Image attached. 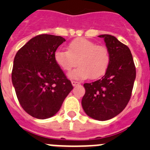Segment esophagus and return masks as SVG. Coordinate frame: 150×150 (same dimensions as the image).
<instances>
[{
    "instance_id": "esophagus-1",
    "label": "esophagus",
    "mask_w": 150,
    "mask_h": 150,
    "mask_svg": "<svg viewBox=\"0 0 150 150\" xmlns=\"http://www.w3.org/2000/svg\"><path fill=\"white\" fill-rule=\"evenodd\" d=\"M71 83H72L73 86H77V85H79V82L74 81V80H73V81H71Z\"/></svg>"
}]
</instances>
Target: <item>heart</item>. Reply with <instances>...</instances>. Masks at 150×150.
<instances>
[{
	"mask_svg": "<svg viewBox=\"0 0 150 150\" xmlns=\"http://www.w3.org/2000/svg\"><path fill=\"white\" fill-rule=\"evenodd\" d=\"M67 50L55 52L54 59L64 71H70L76 64L79 65L68 74L71 79H97L103 76L108 68L110 55L106 46L79 38L71 41Z\"/></svg>",
	"mask_w": 150,
	"mask_h": 150,
	"instance_id": "obj_1",
	"label": "heart"
}]
</instances>
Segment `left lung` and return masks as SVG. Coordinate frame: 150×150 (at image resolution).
Returning a JSON list of instances; mask_svg holds the SVG:
<instances>
[{"mask_svg":"<svg viewBox=\"0 0 150 150\" xmlns=\"http://www.w3.org/2000/svg\"><path fill=\"white\" fill-rule=\"evenodd\" d=\"M110 55V62L101 79L83 86L86 93L82 106L89 117L105 121L125 109L132 96L136 68L131 51L114 36L102 34Z\"/></svg>","mask_w":150,"mask_h":150,"instance_id":"8db88e82","label":"left lung"}]
</instances>
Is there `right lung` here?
<instances>
[{
	"instance_id": "1",
	"label": "right lung",
	"mask_w": 150,
	"mask_h": 150,
	"mask_svg": "<svg viewBox=\"0 0 150 150\" xmlns=\"http://www.w3.org/2000/svg\"><path fill=\"white\" fill-rule=\"evenodd\" d=\"M65 39L40 34L17 52L12 82L19 104L29 115L40 120L59 112L73 86L55 63L54 54Z\"/></svg>"
}]
</instances>
